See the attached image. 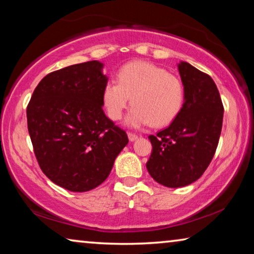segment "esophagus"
<instances>
[{
    "label": "esophagus",
    "mask_w": 254,
    "mask_h": 254,
    "mask_svg": "<svg viewBox=\"0 0 254 254\" xmlns=\"http://www.w3.org/2000/svg\"><path fill=\"white\" fill-rule=\"evenodd\" d=\"M127 137L131 142H133V141H135L137 139V135L134 134V133H127Z\"/></svg>",
    "instance_id": "1"
}]
</instances>
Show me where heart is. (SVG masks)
<instances>
[{
    "label": "heart",
    "mask_w": 254,
    "mask_h": 254,
    "mask_svg": "<svg viewBox=\"0 0 254 254\" xmlns=\"http://www.w3.org/2000/svg\"><path fill=\"white\" fill-rule=\"evenodd\" d=\"M118 81L110 80L102 93L103 105L109 118L121 120L132 100L127 118L131 127L168 126L177 118L185 101L184 85L177 76L154 64L135 60L118 72Z\"/></svg>",
    "instance_id": "1"
}]
</instances>
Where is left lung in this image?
I'll return each instance as SVG.
<instances>
[{"mask_svg":"<svg viewBox=\"0 0 254 254\" xmlns=\"http://www.w3.org/2000/svg\"><path fill=\"white\" fill-rule=\"evenodd\" d=\"M185 89L183 109L170 126L150 135L152 152L147 169L169 188L196 182L212 161L220 140L223 109L214 80L186 62L178 64Z\"/></svg>","mask_w":254,"mask_h":254,"instance_id":"8db88e82","label":"left lung"}]
</instances>
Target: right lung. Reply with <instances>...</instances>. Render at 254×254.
<instances>
[{
	"label": "right lung",
	"mask_w": 254,
	"mask_h": 254,
	"mask_svg": "<svg viewBox=\"0 0 254 254\" xmlns=\"http://www.w3.org/2000/svg\"><path fill=\"white\" fill-rule=\"evenodd\" d=\"M103 67L92 60L50 72L27 107L29 134L41 170L70 191L100 186L128 142L126 131L103 111L102 93L109 80Z\"/></svg>",
	"instance_id": "obj_1"
}]
</instances>
